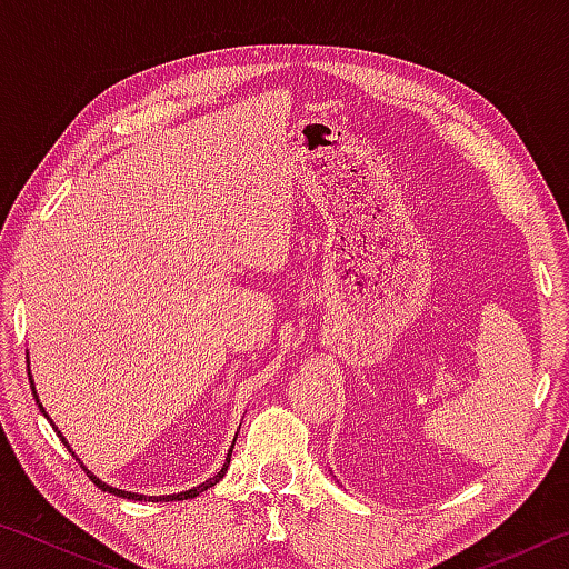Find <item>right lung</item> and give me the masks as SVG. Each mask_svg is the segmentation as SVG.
<instances>
[{
	"label": "right lung",
	"mask_w": 569,
	"mask_h": 569,
	"mask_svg": "<svg viewBox=\"0 0 569 569\" xmlns=\"http://www.w3.org/2000/svg\"><path fill=\"white\" fill-rule=\"evenodd\" d=\"M30 387H32V397H34V401H37V407H40V411L44 413V417H47V421H50V423H52V419H50V413H47V411H44V407H42V401H40V397H37V389H34V379H32V373H30ZM52 429L57 431V437H60V441H62V445H64L67 449H70V451H72V447H70V445H67V439L62 437V431H60V429H57V427H54V423H52ZM236 437H238V435H236ZM233 447H236V439H233V445H230V449H228V457H226V465H223V467H220V471H218V475H213V477H210V479H206V481H203V485H198V487H192V489H186V492H178V495H162V497H148V495H138V492H124V489H118V487H112V485H108V481H102L100 477H94V475H92V471H90L88 467H84L80 459H77V455H74V451H72V457H74L77 461H80V467H82L84 471H88V477H90V479L94 481V485H98V487L102 489V492H110V495H114V497H122V499H132V502H180V499H192V497H198L200 492H206V489H208V487H213V485H218V481L226 477V471H228V465H230V455H233Z\"/></svg>",
	"instance_id": "obj_1"
}]
</instances>
